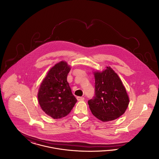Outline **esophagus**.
Segmentation results:
<instances>
[{
  "mask_svg": "<svg viewBox=\"0 0 159 159\" xmlns=\"http://www.w3.org/2000/svg\"><path fill=\"white\" fill-rule=\"evenodd\" d=\"M84 98L83 97H77V99L78 100V101H83L84 100Z\"/></svg>",
  "mask_w": 159,
  "mask_h": 159,
  "instance_id": "esophagus-1",
  "label": "esophagus"
}]
</instances>
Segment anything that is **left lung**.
<instances>
[{
    "mask_svg": "<svg viewBox=\"0 0 159 159\" xmlns=\"http://www.w3.org/2000/svg\"><path fill=\"white\" fill-rule=\"evenodd\" d=\"M95 96L88 101L92 114L102 121L120 117L128 107L129 99L119 77L110 67L95 72Z\"/></svg>",
    "mask_w": 159,
    "mask_h": 159,
    "instance_id": "8db88e82",
    "label": "left lung"
}]
</instances>
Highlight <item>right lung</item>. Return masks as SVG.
I'll list each match as a JSON object with an SVG mask.
<instances>
[{"instance_id":"add662e5","label":"right lung","mask_w":159,"mask_h":159,"mask_svg":"<svg viewBox=\"0 0 159 159\" xmlns=\"http://www.w3.org/2000/svg\"><path fill=\"white\" fill-rule=\"evenodd\" d=\"M70 67L61 61L48 71L38 92V101L42 110L53 119L66 116L77 101L67 80Z\"/></svg>"}]
</instances>
